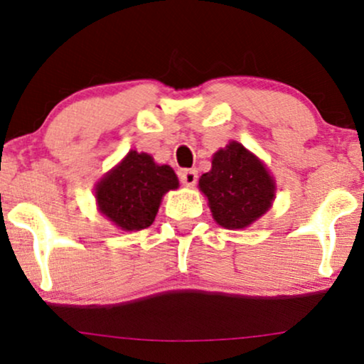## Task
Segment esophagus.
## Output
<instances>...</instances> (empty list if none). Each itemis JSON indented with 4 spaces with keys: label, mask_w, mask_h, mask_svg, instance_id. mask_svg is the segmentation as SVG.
I'll list each match as a JSON object with an SVG mask.
<instances>
[{
    "label": "esophagus",
    "mask_w": 364,
    "mask_h": 364,
    "mask_svg": "<svg viewBox=\"0 0 364 364\" xmlns=\"http://www.w3.org/2000/svg\"><path fill=\"white\" fill-rule=\"evenodd\" d=\"M196 179H198V173H196V169H183L181 173H179V181H181L185 186H195Z\"/></svg>",
    "instance_id": "1"
}]
</instances>
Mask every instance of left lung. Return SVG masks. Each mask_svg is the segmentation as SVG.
Wrapping results in <instances>:
<instances>
[{"label":"left lung","instance_id":"8db88e82","mask_svg":"<svg viewBox=\"0 0 364 364\" xmlns=\"http://www.w3.org/2000/svg\"><path fill=\"white\" fill-rule=\"evenodd\" d=\"M212 215L225 229H243L272 205L275 186L265 166L241 144H229L212 159V169L202 174Z\"/></svg>","mask_w":364,"mask_h":364}]
</instances>
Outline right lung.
<instances>
[{
    "label": "right lung",
    "instance_id": "right-lung-1",
    "mask_svg": "<svg viewBox=\"0 0 364 364\" xmlns=\"http://www.w3.org/2000/svg\"><path fill=\"white\" fill-rule=\"evenodd\" d=\"M169 166H157L149 154L135 150L97 185L99 208L123 231H140L156 219L162 195L178 188Z\"/></svg>",
    "mask_w": 364,
    "mask_h": 364
}]
</instances>
